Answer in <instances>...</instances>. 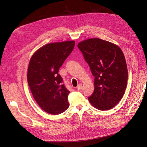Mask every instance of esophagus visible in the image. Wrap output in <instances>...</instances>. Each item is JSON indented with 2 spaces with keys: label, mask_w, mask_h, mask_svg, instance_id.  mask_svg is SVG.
<instances>
[{
  "label": "esophagus",
  "mask_w": 147,
  "mask_h": 147,
  "mask_svg": "<svg viewBox=\"0 0 147 147\" xmlns=\"http://www.w3.org/2000/svg\"><path fill=\"white\" fill-rule=\"evenodd\" d=\"M82 88V84L81 83H80L78 84V86H77V89H78V90H80Z\"/></svg>",
  "instance_id": "1"
}]
</instances>
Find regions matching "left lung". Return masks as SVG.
I'll use <instances>...</instances> for the list:
<instances>
[{
	"label": "left lung",
	"mask_w": 147,
	"mask_h": 147,
	"mask_svg": "<svg viewBox=\"0 0 147 147\" xmlns=\"http://www.w3.org/2000/svg\"><path fill=\"white\" fill-rule=\"evenodd\" d=\"M79 49L95 77V89L88 97L90 104L99 110H109L116 105L125 92L127 68L119 46L98 38L80 42Z\"/></svg>",
	"instance_id": "1"
}]
</instances>
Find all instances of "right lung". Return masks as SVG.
Wrapping results in <instances>:
<instances>
[{"mask_svg": "<svg viewBox=\"0 0 147 147\" xmlns=\"http://www.w3.org/2000/svg\"><path fill=\"white\" fill-rule=\"evenodd\" d=\"M74 40L46 44L31 57L27 81L36 102L45 112L57 115L69 107V91L63 84L59 69L73 50Z\"/></svg>", "mask_w": 147, "mask_h": 147, "instance_id": "add662e5", "label": "right lung"}]
</instances>
